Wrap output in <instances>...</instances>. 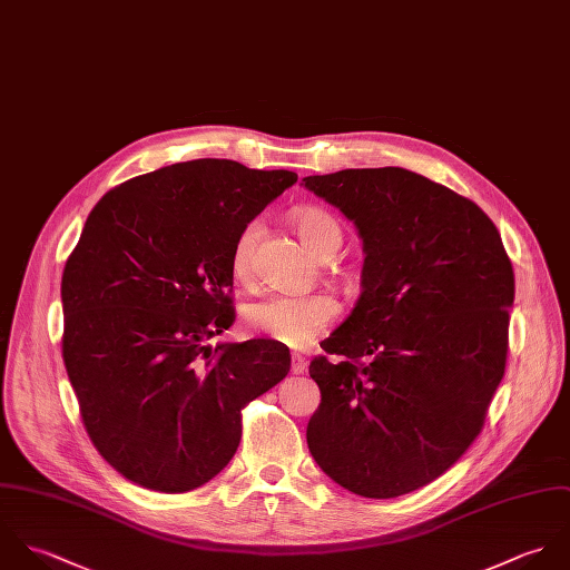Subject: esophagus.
Returning <instances> with one entry per match:
<instances>
[{
  "label": "esophagus",
  "instance_id": "34e87169",
  "mask_svg": "<svg viewBox=\"0 0 570 570\" xmlns=\"http://www.w3.org/2000/svg\"><path fill=\"white\" fill-rule=\"evenodd\" d=\"M291 372L293 374H304L306 372V358L297 352L291 356Z\"/></svg>",
  "mask_w": 570,
  "mask_h": 570
}]
</instances>
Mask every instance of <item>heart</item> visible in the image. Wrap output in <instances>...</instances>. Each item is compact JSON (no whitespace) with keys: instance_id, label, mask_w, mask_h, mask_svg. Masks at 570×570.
Returning a JSON list of instances; mask_svg holds the SVG:
<instances>
[{"instance_id":"b5f03b06","label":"heart","mask_w":570,"mask_h":570,"mask_svg":"<svg viewBox=\"0 0 570 570\" xmlns=\"http://www.w3.org/2000/svg\"><path fill=\"white\" fill-rule=\"evenodd\" d=\"M293 227L304 246L317 255H335L342 246L340 223L315 207L293 214ZM259 235V225L250 223L242 228L230 253V271L237 279L250 275L253 246ZM340 315V304L328 295H271L244 308V320L253 333L291 347H304L315 342Z\"/></svg>"}]
</instances>
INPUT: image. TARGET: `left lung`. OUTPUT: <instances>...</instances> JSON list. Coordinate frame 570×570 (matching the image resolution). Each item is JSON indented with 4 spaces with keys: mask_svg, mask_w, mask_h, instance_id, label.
<instances>
[{
    "mask_svg": "<svg viewBox=\"0 0 570 570\" xmlns=\"http://www.w3.org/2000/svg\"><path fill=\"white\" fill-rule=\"evenodd\" d=\"M302 185L363 239V293L311 361L322 403L315 462L363 498L443 475L480 434L504 376L515 279L500 233L469 198L401 167L343 169Z\"/></svg>",
    "mask_w": 570,
    "mask_h": 570,
    "instance_id": "left-lung-1",
    "label": "left lung"
}]
</instances>
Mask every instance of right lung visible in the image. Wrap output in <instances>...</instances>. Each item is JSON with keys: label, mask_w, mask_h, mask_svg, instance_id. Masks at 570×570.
Here are the masks:
<instances>
[{"label": "right lung", "mask_w": 570, "mask_h": 570, "mask_svg": "<svg viewBox=\"0 0 570 570\" xmlns=\"http://www.w3.org/2000/svg\"><path fill=\"white\" fill-rule=\"evenodd\" d=\"M295 183L198 158L90 212L61 277V350L90 441L127 480L163 493L209 482L239 445L242 410L288 374L279 343L207 340L235 322L237 235Z\"/></svg>", "instance_id": "obj_1"}]
</instances>
